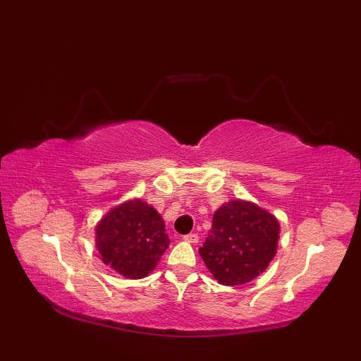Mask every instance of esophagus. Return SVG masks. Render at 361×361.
<instances>
[{
    "label": "esophagus",
    "mask_w": 361,
    "mask_h": 361,
    "mask_svg": "<svg viewBox=\"0 0 361 361\" xmlns=\"http://www.w3.org/2000/svg\"><path fill=\"white\" fill-rule=\"evenodd\" d=\"M183 240H186V242H189V243H197V242H198V234L190 233V234L183 235Z\"/></svg>",
    "instance_id": "obj_1"
}]
</instances>
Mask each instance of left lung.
I'll list each match as a JSON object with an SVG mask.
<instances>
[{"instance_id":"obj_1","label":"left lung","mask_w":361,"mask_h":361,"mask_svg":"<svg viewBox=\"0 0 361 361\" xmlns=\"http://www.w3.org/2000/svg\"><path fill=\"white\" fill-rule=\"evenodd\" d=\"M278 239L274 216L255 203L234 200L214 214L200 256L220 283L240 286L257 278L271 262Z\"/></svg>"}]
</instances>
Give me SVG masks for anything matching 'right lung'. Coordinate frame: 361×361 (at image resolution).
Instances as JSON below:
<instances>
[{"label":"right lung","mask_w":361,"mask_h":361,"mask_svg":"<svg viewBox=\"0 0 361 361\" xmlns=\"http://www.w3.org/2000/svg\"><path fill=\"white\" fill-rule=\"evenodd\" d=\"M164 226L155 208L141 200L116 206L96 228L102 262L128 279L145 278L171 243Z\"/></svg>","instance_id":"right-lung-1"}]
</instances>
